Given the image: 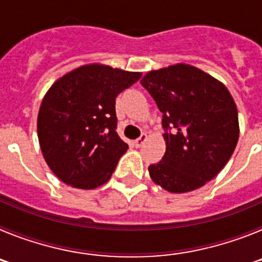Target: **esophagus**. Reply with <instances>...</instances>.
Instances as JSON below:
<instances>
[{
	"instance_id": "1",
	"label": "esophagus",
	"mask_w": 262,
	"mask_h": 262,
	"mask_svg": "<svg viewBox=\"0 0 262 262\" xmlns=\"http://www.w3.org/2000/svg\"><path fill=\"white\" fill-rule=\"evenodd\" d=\"M145 140H147V134H142L140 138H138L135 142H134V144H135V147H142V145L144 144Z\"/></svg>"
}]
</instances>
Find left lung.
<instances>
[{"label":"left lung","mask_w":262,"mask_h":262,"mask_svg":"<svg viewBox=\"0 0 262 262\" xmlns=\"http://www.w3.org/2000/svg\"><path fill=\"white\" fill-rule=\"evenodd\" d=\"M140 84L163 113L166 151L148 166L170 193L203 186L224 168L239 140V118L222 82L195 67L176 64L148 72Z\"/></svg>","instance_id":"1"}]
</instances>
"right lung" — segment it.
Segmentation results:
<instances>
[{"label":"right lung","mask_w":262,"mask_h":262,"mask_svg":"<svg viewBox=\"0 0 262 262\" xmlns=\"http://www.w3.org/2000/svg\"><path fill=\"white\" fill-rule=\"evenodd\" d=\"M142 73L89 64L50 88L38 115L46 163L64 184L96 189L110 180L128 145L117 134L115 98Z\"/></svg>","instance_id":"obj_1"}]
</instances>
